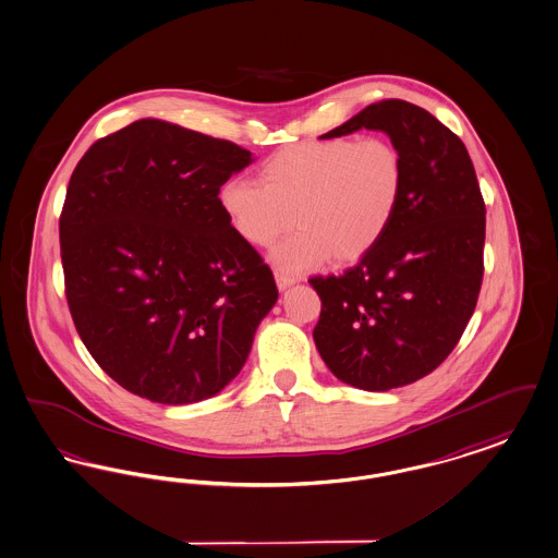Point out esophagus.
I'll list each match as a JSON object with an SVG mask.
<instances>
[{
	"label": "esophagus",
	"instance_id": "1",
	"mask_svg": "<svg viewBox=\"0 0 558 558\" xmlns=\"http://www.w3.org/2000/svg\"><path fill=\"white\" fill-rule=\"evenodd\" d=\"M296 280H299V278H294V276L276 271V284H278V289L280 290H287L289 287H292V284H296Z\"/></svg>",
	"mask_w": 558,
	"mask_h": 558
}]
</instances>
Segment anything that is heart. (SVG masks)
Segmentation results:
<instances>
[{
    "label": "heart",
    "instance_id": "heart-1",
    "mask_svg": "<svg viewBox=\"0 0 558 558\" xmlns=\"http://www.w3.org/2000/svg\"><path fill=\"white\" fill-rule=\"evenodd\" d=\"M255 180L228 179L218 199L232 228L253 246H274L287 271L310 269L330 255L353 262L378 243L401 201L404 163L384 136L289 145L268 157Z\"/></svg>",
    "mask_w": 558,
    "mask_h": 558
}]
</instances>
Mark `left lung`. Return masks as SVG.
Wrapping results in <instances>:
<instances>
[{
  "label": "left lung",
  "mask_w": 558,
  "mask_h": 558,
  "mask_svg": "<svg viewBox=\"0 0 558 558\" xmlns=\"http://www.w3.org/2000/svg\"><path fill=\"white\" fill-rule=\"evenodd\" d=\"M381 131L401 151V201L355 268L310 280L313 340L336 378L369 392L432 374L465 332L484 276L486 205L463 141L402 99L367 106L319 138Z\"/></svg>",
  "instance_id": "8db88e82"
}]
</instances>
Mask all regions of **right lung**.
<instances>
[{
	"label": "right lung",
	"mask_w": 558,
	"mask_h": 558,
	"mask_svg": "<svg viewBox=\"0 0 558 558\" xmlns=\"http://www.w3.org/2000/svg\"><path fill=\"white\" fill-rule=\"evenodd\" d=\"M251 161L230 141L143 118L74 168L60 218L68 307L90 357L129 392L189 404L243 369L278 301L218 199Z\"/></svg>",
	"instance_id": "add662e5"
}]
</instances>
